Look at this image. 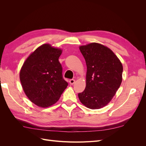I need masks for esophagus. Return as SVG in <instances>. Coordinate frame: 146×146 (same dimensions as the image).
Returning a JSON list of instances; mask_svg holds the SVG:
<instances>
[{
  "label": "esophagus",
  "mask_w": 146,
  "mask_h": 146,
  "mask_svg": "<svg viewBox=\"0 0 146 146\" xmlns=\"http://www.w3.org/2000/svg\"><path fill=\"white\" fill-rule=\"evenodd\" d=\"M75 82H76V80H75L74 79H70V80H69V83L70 85H74Z\"/></svg>",
  "instance_id": "esophagus-1"
}]
</instances>
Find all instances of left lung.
I'll list each match as a JSON object with an SVG mask.
<instances>
[{
    "instance_id": "left-lung-1",
    "label": "left lung",
    "mask_w": 146,
    "mask_h": 146,
    "mask_svg": "<svg viewBox=\"0 0 146 146\" xmlns=\"http://www.w3.org/2000/svg\"><path fill=\"white\" fill-rule=\"evenodd\" d=\"M87 66L86 87L78 94L81 103L95 110L107 105L120 87L123 66L108 47L92 42L79 47Z\"/></svg>"
}]
</instances>
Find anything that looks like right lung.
<instances>
[{
    "mask_svg": "<svg viewBox=\"0 0 146 146\" xmlns=\"http://www.w3.org/2000/svg\"><path fill=\"white\" fill-rule=\"evenodd\" d=\"M62 51L44 44L30 54L21 69L23 89L38 107L47 108L55 104L68 85L62 77V67L58 61Z\"/></svg>",
    "mask_w": 146,
    "mask_h": 146,
    "instance_id": "right-lung-1",
    "label": "right lung"
}]
</instances>
